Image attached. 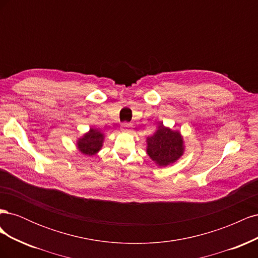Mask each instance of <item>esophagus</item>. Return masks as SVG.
I'll return each mask as SVG.
<instances>
[{"instance_id":"34e87169","label":"esophagus","mask_w":258,"mask_h":258,"mask_svg":"<svg viewBox=\"0 0 258 258\" xmlns=\"http://www.w3.org/2000/svg\"><path fill=\"white\" fill-rule=\"evenodd\" d=\"M132 128V124L131 123H128V122H123L121 124V131L123 132H129Z\"/></svg>"}]
</instances>
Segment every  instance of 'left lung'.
<instances>
[{
	"label": "left lung",
	"instance_id": "8db88e82",
	"mask_svg": "<svg viewBox=\"0 0 258 258\" xmlns=\"http://www.w3.org/2000/svg\"><path fill=\"white\" fill-rule=\"evenodd\" d=\"M146 152L159 167L175 162L184 153V141L178 131L171 130L160 122L158 130L146 139Z\"/></svg>",
	"mask_w": 258,
	"mask_h": 258
}]
</instances>
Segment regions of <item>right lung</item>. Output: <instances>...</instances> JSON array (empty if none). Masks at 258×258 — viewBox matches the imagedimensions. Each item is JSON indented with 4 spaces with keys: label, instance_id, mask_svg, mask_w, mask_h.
Segmentation results:
<instances>
[{
    "label": "right lung",
    "instance_id": "obj_1",
    "mask_svg": "<svg viewBox=\"0 0 258 258\" xmlns=\"http://www.w3.org/2000/svg\"><path fill=\"white\" fill-rule=\"evenodd\" d=\"M104 135L98 129L90 128L87 134L77 140V148L79 151L87 156L96 155L103 145Z\"/></svg>",
    "mask_w": 258,
    "mask_h": 258
}]
</instances>
